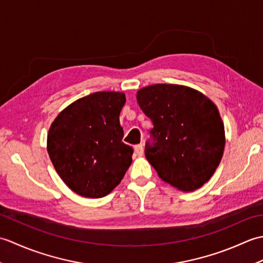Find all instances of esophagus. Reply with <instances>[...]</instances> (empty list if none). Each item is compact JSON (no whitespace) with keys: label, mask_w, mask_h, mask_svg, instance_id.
Instances as JSON below:
<instances>
[{"label":"esophagus","mask_w":263,"mask_h":263,"mask_svg":"<svg viewBox=\"0 0 263 263\" xmlns=\"http://www.w3.org/2000/svg\"><path fill=\"white\" fill-rule=\"evenodd\" d=\"M135 153L137 156H139V157H141V156L143 155V146L142 144H137V146L135 147Z\"/></svg>","instance_id":"34e87169"}]
</instances>
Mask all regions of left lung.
Here are the masks:
<instances>
[{"mask_svg":"<svg viewBox=\"0 0 263 263\" xmlns=\"http://www.w3.org/2000/svg\"><path fill=\"white\" fill-rule=\"evenodd\" d=\"M137 100L152 120L155 143L146 158L164 182L192 192L214 175L225 149V127L212 100L193 88L168 83L141 88Z\"/></svg>","mask_w":263,"mask_h":263,"instance_id":"8db88e82","label":"left lung"}]
</instances>
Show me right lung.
I'll return each mask as SVG.
<instances>
[{
	"instance_id": "obj_1",
	"label": "right lung",
	"mask_w": 263,
	"mask_h": 263,
	"mask_svg": "<svg viewBox=\"0 0 263 263\" xmlns=\"http://www.w3.org/2000/svg\"><path fill=\"white\" fill-rule=\"evenodd\" d=\"M121 91H98L60 111L47 135V153L59 176L85 198H103L121 183L132 163V147L122 142Z\"/></svg>"
}]
</instances>
